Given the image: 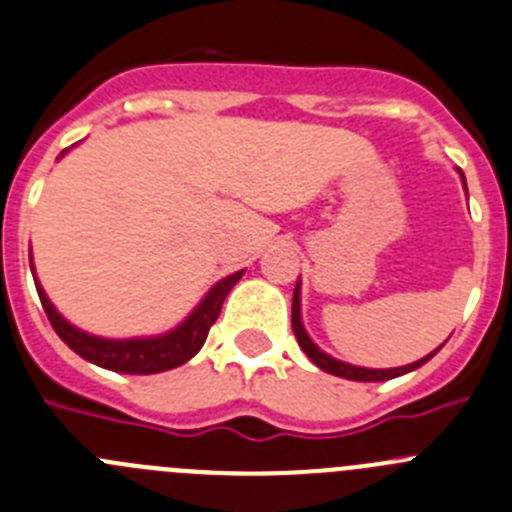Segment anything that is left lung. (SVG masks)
I'll return each mask as SVG.
<instances>
[{
    "mask_svg": "<svg viewBox=\"0 0 512 512\" xmlns=\"http://www.w3.org/2000/svg\"><path fill=\"white\" fill-rule=\"evenodd\" d=\"M460 171V169H457ZM460 179H462V186H465L467 191V184H465V174L460 171ZM293 333L295 338H298V346L303 348L305 356L313 361L318 369H323L326 374H333V376H341V379H348V381H389V379H396V376H404L409 374V371H417L419 366H424L429 361V358L434 356V353L439 351H432L429 356L419 358V361H414V364H407V366H396V369H366V366H353V364H346V361H338V358L328 356L326 351H321V348L315 346L313 338L308 336V331H305L303 326V315H300V280L295 283V290H293Z\"/></svg>",
    "mask_w": 512,
    "mask_h": 512,
    "instance_id": "1",
    "label": "left lung"
}]
</instances>
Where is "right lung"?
I'll list each match as a JSON object with an SVG mask.
<instances>
[{
  "mask_svg": "<svg viewBox=\"0 0 512 512\" xmlns=\"http://www.w3.org/2000/svg\"><path fill=\"white\" fill-rule=\"evenodd\" d=\"M70 148H65L60 154V159L68 154ZM30 270L35 275V288L40 295V303L45 308L47 318H50L52 328H55L57 336L68 343L80 358L90 361V364L100 366V369L118 371V374H161V371L176 369V366L186 364L191 356H197L199 348L207 341L209 328L214 326V321L219 318V310H222L224 298H227L229 290L240 283V278L245 275V270H237L227 278H222L219 283H214L209 288V293L199 300V305L186 315L184 321L179 323L171 331L161 333V336H138V338H103L93 336V333L83 331V328L73 326L70 321L62 318L60 310L52 305V300L47 298L45 288L37 280L35 262H32V250H30Z\"/></svg>",
  "mask_w": 512,
  "mask_h": 512,
  "instance_id": "add662e5",
  "label": "right lung"
}]
</instances>
